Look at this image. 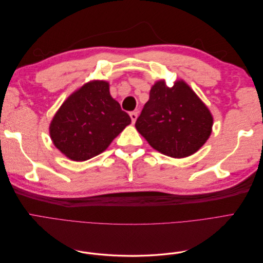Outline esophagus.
<instances>
[{
	"label": "esophagus",
	"mask_w": 263,
	"mask_h": 263,
	"mask_svg": "<svg viewBox=\"0 0 263 263\" xmlns=\"http://www.w3.org/2000/svg\"><path fill=\"white\" fill-rule=\"evenodd\" d=\"M129 116L132 118V123L135 124V122H136V119L138 117V113L137 112H132V113H129Z\"/></svg>",
	"instance_id": "obj_1"
}]
</instances>
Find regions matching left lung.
Segmentation results:
<instances>
[{
  "instance_id": "obj_1",
  "label": "left lung",
  "mask_w": 263,
  "mask_h": 263,
  "mask_svg": "<svg viewBox=\"0 0 263 263\" xmlns=\"http://www.w3.org/2000/svg\"><path fill=\"white\" fill-rule=\"evenodd\" d=\"M135 126L159 153L184 158L196 153L209 139L213 117L186 83L179 81L168 87L162 80L151 87Z\"/></svg>"
}]
</instances>
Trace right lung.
<instances>
[{
    "label": "right lung",
    "mask_w": 263,
    "mask_h": 263,
    "mask_svg": "<svg viewBox=\"0 0 263 263\" xmlns=\"http://www.w3.org/2000/svg\"><path fill=\"white\" fill-rule=\"evenodd\" d=\"M132 119L109 94L108 83L92 81L66 100L50 124L53 145L71 160L103 153Z\"/></svg>",
    "instance_id": "add662e5"
}]
</instances>
